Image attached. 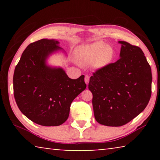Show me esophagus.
Instances as JSON below:
<instances>
[{
  "label": "esophagus",
  "mask_w": 160,
  "mask_h": 160,
  "mask_svg": "<svg viewBox=\"0 0 160 160\" xmlns=\"http://www.w3.org/2000/svg\"><path fill=\"white\" fill-rule=\"evenodd\" d=\"M85 83L87 84V85H88L89 81H90V77H89L88 75H86L85 76Z\"/></svg>",
  "instance_id": "esophagus-1"
}]
</instances>
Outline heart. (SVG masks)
<instances>
[{
    "label": "heart",
    "mask_w": 160,
    "mask_h": 160,
    "mask_svg": "<svg viewBox=\"0 0 160 160\" xmlns=\"http://www.w3.org/2000/svg\"><path fill=\"white\" fill-rule=\"evenodd\" d=\"M113 56L112 48L105 43L97 42L78 47L75 50L77 61L82 66L92 63L96 68H101L111 63Z\"/></svg>",
    "instance_id": "1"
}]
</instances>
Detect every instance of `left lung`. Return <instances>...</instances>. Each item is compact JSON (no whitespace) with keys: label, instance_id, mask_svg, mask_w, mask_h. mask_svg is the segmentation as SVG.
<instances>
[{"label":"left lung","instance_id":"left-lung-1","mask_svg":"<svg viewBox=\"0 0 160 160\" xmlns=\"http://www.w3.org/2000/svg\"><path fill=\"white\" fill-rule=\"evenodd\" d=\"M120 58L97 69L90 78L94 118L100 124L121 126L147 107L152 93V72L141 48L123 41Z\"/></svg>","mask_w":160,"mask_h":160}]
</instances>
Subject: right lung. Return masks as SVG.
I'll use <instances>...</instances> for the list:
<instances>
[{
  "mask_svg": "<svg viewBox=\"0 0 160 160\" xmlns=\"http://www.w3.org/2000/svg\"><path fill=\"white\" fill-rule=\"evenodd\" d=\"M58 42L42 39L31 43L15 68L13 91L18 107L29 120L39 125L57 126L69 116L72 102L86 88L85 76L72 80L62 68L45 63Z\"/></svg>",
  "mask_w": 160,
  "mask_h": 160,
  "instance_id": "obj_1",
  "label": "right lung"
}]
</instances>
